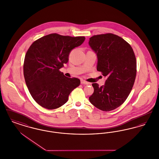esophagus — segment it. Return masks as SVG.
Listing matches in <instances>:
<instances>
[{
    "label": "esophagus",
    "instance_id": "1",
    "mask_svg": "<svg viewBox=\"0 0 159 159\" xmlns=\"http://www.w3.org/2000/svg\"><path fill=\"white\" fill-rule=\"evenodd\" d=\"M80 82H81V84H90L89 82H87L86 81H85L84 80H81Z\"/></svg>",
    "mask_w": 159,
    "mask_h": 159
}]
</instances>
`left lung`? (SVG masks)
Segmentation results:
<instances>
[{
	"instance_id": "obj_1",
	"label": "left lung",
	"mask_w": 159,
	"mask_h": 159,
	"mask_svg": "<svg viewBox=\"0 0 159 159\" xmlns=\"http://www.w3.org/2000/svg\"><path fill=\"white\" fill-rule=\"evenodd\" d=\"M89 45L97 55V70L107 77L104 85L92 84L94 92L89 101L102 111L113 110L126 101L134 86L135 53L126 41L112 33L95 35L89 39Z\"/></svg>"
}]
</instances>
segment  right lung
<instances>
[{"label": "right lung", "mask_w": 159, "mask_h": 159, "mask_svg": "<svg viewBox=\"0 0 159 159\" xmlns=\"http://www.w3.org/2000/svg\"><path fill=\"white\" fill-rule=\"evenodd\" d=\"M84 36L71 37L52 33L34 41L25 54L23 70L26 85L39 105L49 110L66 104L80 80L64 75L60 69L67 63L75 48L81 45Z\"/></svg>", "instance_id": "add662e5"}]
</instances>
